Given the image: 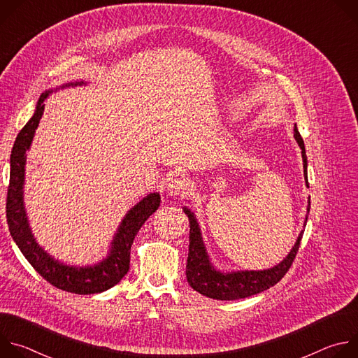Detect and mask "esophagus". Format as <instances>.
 Returning <instances> with one entry per match:
<instances>
[{"label": "esophagus", "instance_id": "esophagus-1", "mask_svg": "<svg viewBox=\"0 0 358 358\" xmlns=\"http://www.w3.org/2000/svg\"><path fill=\"white\" fill-rule=\"evenodd\" d=\"M188 185H189L188 178H185L184 176L177 174L174 178H171L169 181L167 191H169L170 195H180V194H182V192H185L188 189Z\"/></svg>", "mask_w": 358, "mask_h": 358}]
</instances>
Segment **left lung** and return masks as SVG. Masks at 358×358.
<instances>
[{"instance_id":"1","label":"left lung","mask_w":358,"mask_h":358,"mask_svg":"<svg viewBox=\"0 0 358 358\" xmlns=\"http://www.w3.org/2000/svg\"><path fill=\"white\" fill-rule=\"evenodd\" d=\"M294 138L301 148V159H303V169H304V181L306 185L309 187L308 181V157H306L304 141L294 124L293 129ZM308 214L310 211V198L308 201ZM182 211L187 214L189 220V248H188V259H187V280L189 286L196 290L198 293L217 299V300H238L245 299L252 294H258L269 287L275 286L289 271L293 264V259L299 250V245L303 236V231L299 234L293 248L287 253V257L275 265L273 268L264 269V271H231V272H221L218 271L210 259V255L206 249L202 241L201 228L194 213L184 207ZM308 222V215H306L304 225Z\"/></svg>"}]
</instances>
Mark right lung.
Segmentation results:
<instances>
[{"label":"right lung","mask_w":358,"mask_h":358,"mask_svg":"<svg viewBox=\"0 0 358 358\" xmlns=\"http://www.w3.org/2000/svg\"><path fill=\"white\" fill-rule=\"evenodd\" d=\"M83 80L65 83L59 87L43 92L38 100L35 112L28 123L18 133L10 159V187L7 194V222L10 234L32 268L50 285L58 289L76 293L93 294L105 292L117 285L127 273L130 266V248L138 229L147 218L156 213L160 207V194L150 192L134 207H131L122 220L108 252V257L94 265L73 266L55 259L36 242L28 222L25 202H24V184H25V164L27 151L38 129L39 120L43 115L45 103L50 93L69 86H83Z\"/></svg>","instance_id":"add662e5"}]
</instances>
